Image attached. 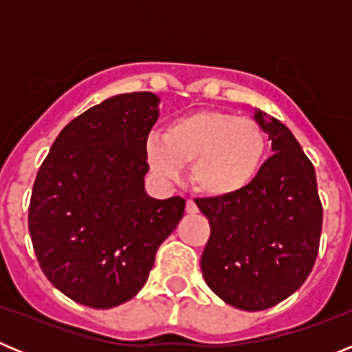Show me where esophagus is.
Wrapping results in <instances>:
<instances>
[{"instance_id":"1","label":"esophagus","mask_w":352,"mask_h":352,"mask_svg":"<svg viewBox=\"0 0 352 352\" xmlns=\"http://www.w3.org/2000/svg\"><path fill=\"white\" fill-rule=\"evenodd\" d=\"M199 211V208H197V204L194 203V201H192V199H188V201H186V213H190V214H195Z\"/></svg>"}]
</instances>
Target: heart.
Listing matches in <instances>:
<instances>
[{
    "mask_svg": "<svg viewBox=\"0 0 352 352\" xmlns=\"http://www.w3.org/2000/svg\"><path fill=\"white\" fill-rule=\"evenodd\" d=\"M268 139L250 118L226 111H197L176 118L164 138L149 135L146 158L162 178L174 179L190 164V183L208 197L243 192L256 179L266 157Z\"/></svg>",
    "mask_w": 352,
    "mask_h": 352,
    "instance_id": "heart-1",
    "label": "heart"
}]
</instances>
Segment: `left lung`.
I'll list each match as a JSON object with an SVG mask.
<instances>
[{
    "label": "left lung",
    "instance_id": "obj_1",
    "mask_svg": "<svg viewBox=\"0 0 352 352\" xmlns=\"http://www.w3.org/2000/svg\"><path fill=\"white\" fill-rule=\"evenodd\" d=\"M273 155L231 197L195 199L211 234L201 257L208 287L236 309L275 307L301 287L319 252L322 206L316 169L291 130L257 111Z\"/></svg>",
    "mask_w": 352,
    "mask_h": 352
}]
</instances>
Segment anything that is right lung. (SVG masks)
I'll use <instances>...</instances> for the list:
<instances>
[{"label":"right lung","instance_id":"1","mask_svg":"<svg viewBox=\"0 0 352 352\" xmlns=\"http://www.w3.org/2000/svg\"><path fill=\"white\" fill-rule=\"evenodd\" d=\"M155 93L111 96L72 120L36 174L28 227L40 268L65 296L91 309L132 300L185 199L144 190Z\"/></svg>","mask_w":352,"mask_h":352}]
</instances>
